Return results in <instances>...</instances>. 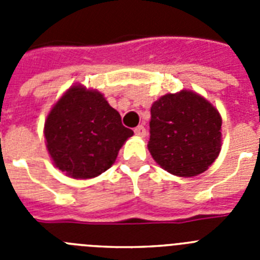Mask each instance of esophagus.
<instances>
[{
  "label": "esophagus",
  "mask_w": 260,
  "mask_h": 260,
  "mask_svg": "<svg viewBox=\"0 0 260 260\" xmlns=\"http://www.w3.org/2000/svg\"><path fill=\"white\" fill-rule=\"evenodd\" d=\"M134 133H135V135L139 138L146 137V128H144V126H138V127H135Z\"/></svg>",
  "instance_id": "esophagus-1"
}]
</instances>
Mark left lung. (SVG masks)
<instances>
[{"label":"left lung","mask_w":260,"mask_h":260,"mask_svg":"<svg viewBox=\"0 0 260 260\" xmlns=\"http://www.w3.org/2000/svg\"><path fill=\"white\" fill-rule=\"evenodd\" d=\"M221 125L217 108L195 91L167 93L151 107L148 150L173 176H198L219 156Z\"/></svg>","instance_id":"8db88e82"}]
</instances>
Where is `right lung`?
Instances as JSON below:
<instances>
[{
  "instance_id": "right-lung-1",
  "label": "right lung",
  "mask_w": 260,
  "mask_h": 260,
  "mask_svg": "<svg viewBox=\"0 0 260 260\" xmlns=\"http://www.w3.org/2000/svg\"><path fill=\"white\" fill-rule=\"evenodd\" d=\"M133 135L102 92L80 83L66 89L44 123L45 144L53 164L75 180L95 178L108 171Z\"/></svg>"
}]
</instances>
